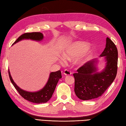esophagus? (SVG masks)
<instances>
[{
  "label": "esophagus",
  "mask_w": 126,
  "mask_h": 126,
  "mask_svg": "<svg viewBox=\"0 0 126 126\" xmlns=\"http://www.w3.org/2000/svg\"><path fill=\"white\" fill-rule=\"evenodd\" d=\"M71 74H72V73H71L70 71H69V70L65 69L64 71V74L65 75H70Z\"/></svg>",
  "instance_id": "esophagus-1"
}]
</instances>
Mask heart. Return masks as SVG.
<instances>
[{"instance_id":"1","label":"heart","mask_w":126,"mask_h":126,"mask_svg":"<svg viewBox=\"0 0 126 126\" xmlns=\"http://www.w3.org/2000/svg\"><path fill=\"white\" fill-rule=\"evenodd\" d=\"M89 47V44L84 42L77 41L73 42L64 50L63 56L65 59L69 61L73 60L78 57L75 61V64L79 65H83L88 61L92 54V51L88 50ZM58 61L61 63L64 62L62 58H59Z\"/></svg>"}]
</instances>
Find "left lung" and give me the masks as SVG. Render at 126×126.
Masks as SVG:
<instances>
[{"label": "left lung", "instance_id": "1", "mask_svg": "<svg viewBox=\"0 0 126 126\" xmlns=\"http://www.w3.org/2000/svg\"><path fill=\"white\" fill-rule=\"evenodd\" d=\"M105 59V67L98 71L97 59L86 62L74 73V91L77 97L83 100L97 98L103 94L115 80L117 71L118 51L111 40L106 38V47L100 57Z\"/></svg>", "mask_w": 126, "mask_h": 126}]
</instances>
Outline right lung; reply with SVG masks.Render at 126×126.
I'll list each match as a JSON object with an SVG mask.
<instances>
[{"mask_svg":"<svg viewBox=\"0 0 126 126\" xmlns=\"http://www.w3.org/2000/svg\"><path fill=\"white\" fill-rule=\"evenodd\" d=\"M43 35L41 32L25 33L20 36L13 43V45L23 40H31L36 41H41L43 40ZM9 75L11 83L13 84L15 88L16 89L20 95L25 99L28 100L29 101L36 103V104L45 103L49 101L52 97L59 80L62 78L61 70L51 72L50 73L49 78L46 84L42 89L37 91H35V92H30V91L22 90L16 85V84L13 80L12 77L11 76L9 70Z\"/></svg>","mask_w":126,"mask_h":126,"instance_id":"1","label":"right lung"}]
</instances>
